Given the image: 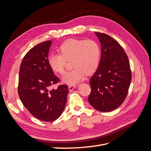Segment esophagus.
<instances>
[{"label": "esophagus", "mask_w": 151, "mask_h": 151, "mask_svg": "<svg viewBox=\"0 0 151 151\" xmlns=\"http://www.w3.org/2000/svg\"><path fill=\"white\" fill-rule=\"evenodd\" d=\"M75 88H76V85H69V86H68V89H69L70 91H72Z\"/></svg>", "instance_id": "esophagus-1"}]
</instances>
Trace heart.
<instances>
[{"mask_svg": "<svg viewBox=\"0 0 151 151\" xmlns=\"http://www.w3.org/2000/svg\"><path fill=\"white\" fill-rule=\"evenodd\" d=\"M58 51L60 53L50 55L48 62L54 72L62 74L65 72L67 61L71 60L74 68L62 77L66 84H75L83 79L85 74H93L99 66L101 48L93 40H68L61 45Z\"/></svg>", "mask_w": 151, "mask_h": 151, "instance_id": "1", "label": "heart"}]
</instances>
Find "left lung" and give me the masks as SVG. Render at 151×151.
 <instances>
[{"label":"left lung","mask_w":151,"mask_h":151,"mask_svg":"<svg viewBox=\"0 0 151 151\" xmlns=\"http://www.w3.org/2000/svg\"><path fill=\"white\" fill-rule=\"evenodd\" d=\"M101 45V60L90 79L88 101L102 112L111 111L124 101L132 80L129 58L121 45L109 35L96 32Z\"/></svg>","instance_id":"8db88e82"}]
</instances>
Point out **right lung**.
I'll use <instances>...</instances> for the list:
<instances>
[{
  "label": "right lung",
  "mask_w": 151,
  "mask_h": 151,
  "mask_svg": "<svg viewBox=\"0 0 151 151\" xmlns=\"http://www.w3.org/2000/svg\"><path fill=\"white\" fill-rule=\"evenodd\" d=\"M52 43L46 41L30 49L22 59L19 74L18 94L22 103L32 115L44 122H53L61 115L68 93L66 84L50 90L60 81L48 62Z\"/></svg>",
  "instance_id": "add662e5"
}]
</instances>
